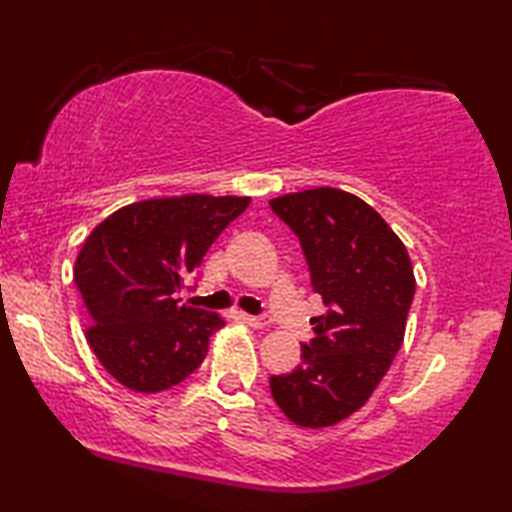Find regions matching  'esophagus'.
Here are the masks:
<instances>
[{
	"mask_svg": "<svg viewBox=\"0 0 512 512\" xmlns=\"http://www.w3.org/2000/svg\"><path fill=\"white\" fill-rule=\"evenodd\" d=\"M243 321H246L250 328H266V326H269V323H271L269 316H253V314L243 316Z\"/></svg>",
	"mask_w": 512,
	"mask_h": 512,
	"instance_id": "obj_1",
	"label": "esophagus"
}]
</instances>
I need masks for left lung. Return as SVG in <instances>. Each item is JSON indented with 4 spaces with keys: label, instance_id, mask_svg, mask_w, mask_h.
Returning <instances> with one entry per match:
<instances>
[{
    "label": "left lung",
    "instance_id": "8db88e82",
    "mask_svg": "<svg viewBox=\"0 0 512 512\" xmlns=\"http://www.w3.org/2000/svg\"><path fill=\"white\" fill-rule=\"evenodd\" d=\"M273 214L300 241L326 314L294 371L271 376V394L298 426L321 428L369 401L403 344L415 273L403 241L353 193L310 189L273 198Z\"/></svg>",
    "mask_w": 512,
    "mask_h": 512
}]
</instances>
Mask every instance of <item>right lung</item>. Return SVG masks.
<instances>
[{
  "mask_svg": "<svg viewBox=\"0 0 512 512\" xmlns=\"http://www.w3.org/2000/svg\"><path fill=\"white\" fill-rule=\"evenodd\" d=\"M250 198L180 196L134 202L88 234L75 262L86 339L120 385L154 394L205 360L221 316L177 296L209 246Z\"/></svg>",
  "mask_w": 512,
  "mask_h": 512,
  "instance_id": "add662e5",
  "label": "right lung"
}]
</instances>
